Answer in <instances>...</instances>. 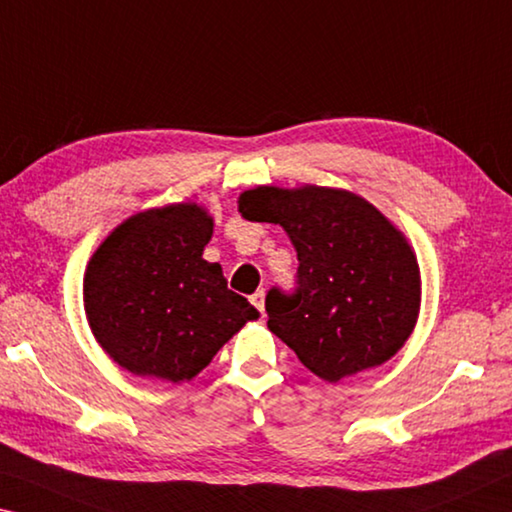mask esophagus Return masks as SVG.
Segmentation results:
<instances>
[{
	"label": "esophagus",
	"mask_w": 512,
	"mask_h": 512,
	"mask_svg": "<svg viewBox=\"0 0 512 512\" xmlns=\"http://www.w3.org/2000/svg\"><path fill=\"white\" fill-rule=\"evenodd\" d=\"M264 298H266V294H264V289H259V291H255L253 296H250V303H253L259 312L264 314Z\"/></svg>",
	"instance_id": "esophagus-1"
}]
</instances>
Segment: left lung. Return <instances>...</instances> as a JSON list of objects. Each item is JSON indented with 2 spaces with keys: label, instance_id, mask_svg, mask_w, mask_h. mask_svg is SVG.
Instances as JSON below:
<instances>
[{
  "label": "left lung",
  "instance_id": "8db88e82",
  "mask_svg": "<svg viewBox=\"0 0 512 512\" xmlns=\"http://www.w3.org/2000/svg\"><path fill=\"white\" fill-rule=\"evenodd\" d=\"M248 221L280 223L298 253V291L266 296L269 330L326 383L380 367L417 326L415 248L369 200L346 189L255 186L239 196Z\"/></svg>",
  "mask_w": 512,
  "mask_h": 512
}]
</instances>
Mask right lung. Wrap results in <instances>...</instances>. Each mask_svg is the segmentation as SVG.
<instances>
[{
    "label": "right lung",
    "mask_w": 512,
    "mask_h": 512,
    "mask_svg": "<svg viewBox=\"0 0 512 512\" xmlns=\"http://www.w3.org/2000/svg\"><path fill=\"white\" fill-rule=\"evenodd\" d=\"M214 218L198 202L152 207L104 237L84 273L95 342L125 371L166 383L193 380L259 312L227 289L202 253Z\"/></svg>",
    "instance_id": "right-lung-1"
}]
</instances>
